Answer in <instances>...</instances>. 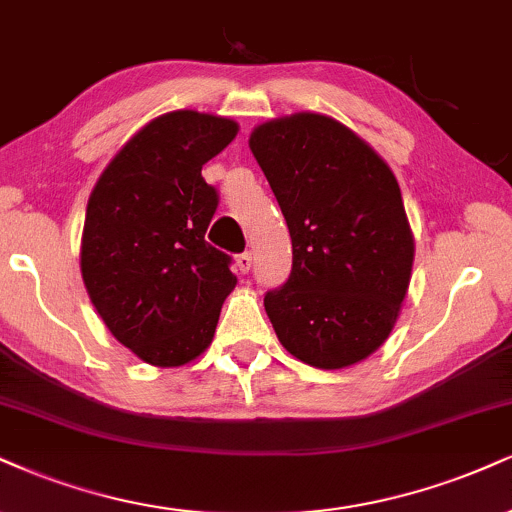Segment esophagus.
Listing matches in <instances>:
<instances>
[{"label": "esophagus", "mask_w": 512, "mask_h": 512, "mask_svg": "<svg viewBox=\"0 0 512 512\" xmlns=\"http://www.w3.org/2000/svg\"><path fill=\"white\" fill-rule=\"evenodd\" d=\"M251 261H254V258H251V254L249 251H244V254H239L237 256V268H239V273H249L251 270Z\"/></svg>", "instance_id": "esophagus-1"}]
</instances>
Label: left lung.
Returning <instances> with one entry per match:
<instances>
[{"mask_svg": "<svg viewBox=\"0 0 512 512\" xmlns=\"http://www.w3.org/2000/svg\"><path fill=\"white\" fill-rule=\"evenodd\" d=\"M249 147L292 237V273L263 299L277 339L313 368L363 361L389 337L413 268L399 182L320 113L258 125Z\"/></svg>", "mask_w": 512, "mask_h": 512, "instance_id": "left-lung-1", "label": "left lung"}]
</instances>
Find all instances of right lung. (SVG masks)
<instances>
[{"instance_id": "right-lung-1", "label": "right lung", "mask_w": 512, "mask_h": 512, "mask_svg": "<svg viewBox=\"0 0 512 512\" xmlns=\"http://www.w3.org/2000/svg\"><path fill=\"white\" fill-rule=\"evenodd\" d=\"M237 123L197 111L156 118L118 151L87 201L80 268L113 337L144 363L175 368L206 351L237 285L206 242L218 189L201 166Z\"/></svg>"}]
</instances>
